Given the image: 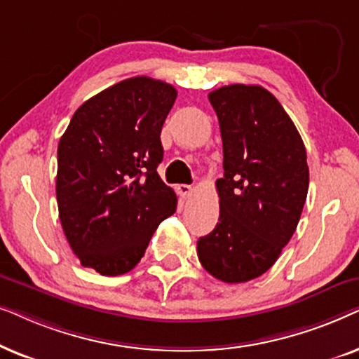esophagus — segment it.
<instances>
[{
	"label": "esophagus",
	"instance_id": "34e87169",
	"mask_svg": "<svg viewBox=\"0 0 359 359\" xmlns=\"http://www.w3.org/2000/svg\"><path fill=\"white\" fill-rule=\"evenodd\" d=\"M176 191H178L181 198H184V199H186V198H189L191 194H193L194 188H193V186H189V184H180L178 188H176Z\"/></svg>",
	"mask_w": 359,
	"mask_h": 359
}]
</instances>
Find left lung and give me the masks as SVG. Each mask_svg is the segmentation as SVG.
<instances>
[{
  "mask_svg": "<svg viewBox=\"0 0 359 359\" xmlns=\"http://www.w3.org/2000/svg\"><path fill=\"white\" fill-rule=\"evenodd\" d=\"M224 147L215 181L219 222L198 240V257L224 283H247L276 263L301 219L309 189L306 147L268 90L229 85L209 93Z\"/></svg>",
  "mask_w": 359,
  "mask_h": 359,
  "instance_id": "obj_1",
  "label": "left lung"
}]
</instances>
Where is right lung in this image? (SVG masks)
<instances>
[{
	"instance_id": "right-lung-1",
	"label": "right lung",
	"mask_w": 359,
	"mask_h": 359,
	"mask_svg": "<svg viewBox=\"0 0 359 359\" xmlns=\"http://www.w3.org/2000/svg\"><path fill=\"white\" fill-rule=\"evenodd\" d=\"M176 95L149 76L119 81L83 102L58 142L62 229L83 266L102 276L129 273L176 210L175 191L156 173Z\"/></svg>"
}]
</instances>
